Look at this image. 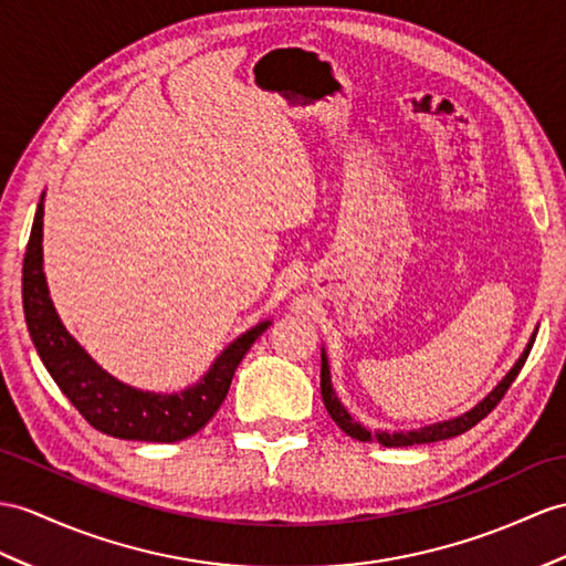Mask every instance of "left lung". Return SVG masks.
<instances>
[{
	"label": "left lung",
	"instance_id": "left-lung-1",
	"mask_svg": "<svg viewBox=\"0 0 566 566\" xmlns=\"http://www.w3.org/2000/svg\"><path fill=\"white\" fill-rule=\"evenodd\" d=\"M533 343H535V331H533V336L528 340L526 350H523L521 357L516 360V365L509 369V375L485 398H482V401L475 408L463 412V416H459V418L427 424V427H420V430H410V432H375V434H371L369 430H365V427L357 422L346 408H343V403L338 401L334 387H331V371H328V360H326V353L324 350H322V398H324V406L328 410L331 420H334L348 437L360 439V442H379L381 447H412V444L442 442V439H451V437H459V434L468 432L482 418L490 416V412L494 410V406L502 401L504 394L509 391V387H512L514 379L518 377L523 363L528 360V353L533 348Z\"/></svg>",
	"mask_w": 566,
	"mask_h": 566
}]
</instances>
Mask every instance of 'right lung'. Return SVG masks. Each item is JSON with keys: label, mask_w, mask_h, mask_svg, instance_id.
<instances>
[{"label": "right lung", "mask_w": 566, "mask_h": 566, "mask_svg": "<svg viewBox=\"0 0 566 566\" xmlns=\"http://www.w3.org/2000/svg\"><path fill=\"white\" fill-rule=\"evenodd\" d=\"M23 314L40 360L88 424L117 439L165 444L191 437L216 416L242 357L271 324L261 322L244 331L216 357L195 387L185 391L156 394L122 384L78 346L54 312L43 273V199L23 256Z\"/></svg>", "instance_id": "1"}]
</instances>
